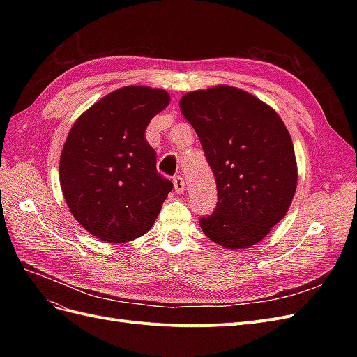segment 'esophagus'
<instances>
[{
    "instance_id": "esophagus-1",
    "label": "esophagus",
    "mask_w": 357,
    "mask_h": 357,
    "mask_svg": "<svg viewBox=\"0 0 357 357\" xmlns=\"http://www.w3.org/2000/svg\"><path fill=\"white\" fill-rule=\"evenodd\" d=\"M174 190L177 192V193H183L186 190V185H185V178L183 177H180V176H177V177H174Z\"/></svg>"
}]
</instances>
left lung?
<instances>
[{
	"mask_svg": "<svg viewBox=\"0 0 357 357\" xmlns=\"http://www.w3.org/2000/svg\"><path fill=\"white\" fill-rule=\"evenodd\" d=\"M214 172L219 201L202 232L225 248H248L282 220L298 185L295 149L282 117L255 95L219 84L181 96Z\"/></svg>",
	"mask_w": 357,
	"mask_h": 357,
	"instance_id": "8db88e82",
	"label": "left lung"
}]
</instances>
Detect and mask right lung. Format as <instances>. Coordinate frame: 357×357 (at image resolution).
Listing matches in <instances>:
<instances>
[{
	"label": "right lung",
	"instance_id": "right-lung-1",
	"mask_svg": "<svg viewBox=\"0 0 357 357\" xmlns=\"http://www.w3.org/2000/svg\"><path fill=\"white\" fill-rule=\"evenodd\" d=\"M169 104L164 89L125 86L79 116L61 152L59 181L74 219L119 244L152 228L172 183L156 169L144 131Z\"/></svg>",
	"mask_w": 357,
	"mask_h": 357
}]
</instances>
